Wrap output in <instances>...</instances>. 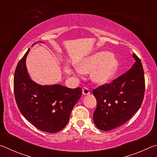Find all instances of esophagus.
<instances>
[{
	"instance_id": "esophagus-1",
	"label": "esophagus",
	"mask_w": 157,
	"mask_h": 157,
	"mask_svg": "<svg viewBox=\"0 0 157 157\" xmlns=\"http://www.w3.org/2000/svg\"><path fill=\"white\" fill-rule=\"evenodd\" d=\"M89 94H90V91L88 88H86V87H84V88L82 89V95H89Z\"/></svg>"
}]
</instances>
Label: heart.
I'll list each match as a JSON object with an SVG mask.
<instances>
[{"label": "heart", "instance_id": "1", "mask_svg": "<svg viewBox=\"0 0 157 157\" xmlns=\"http://www.w3.org/2000/svg\"><path fill=\"white\" fill-rule=\"evenodd\" d=\"M117 60L107 52H98L89 57L77 66L81 73L91 74V80L98 84L108 83L118 68Z\"/></svg>", "mask_w": 157, "mask_h": 157}]
</instances>
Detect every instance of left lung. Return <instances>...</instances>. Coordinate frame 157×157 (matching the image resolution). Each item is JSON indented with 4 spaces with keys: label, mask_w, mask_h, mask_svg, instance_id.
<instances>
[{
    "label": "left lung",
    "mask_w": 157,
    "mask_h": 157,
    "mask_svg": "<svg viewBox=\"0 0 157 157\" xmlns=\"http://www.w3.org/2000/svg\"><path fill=\"white\" fill-rule=\"evenodd\" d=\"M136 62L128 71L111 83L93 90L97 100L94 121L98 129L109 131L129 120L139 109L145 94V77L142 63L136 54Z\"/></svg>",
    "instance_id": "left-lung-1"
}]
</instances>
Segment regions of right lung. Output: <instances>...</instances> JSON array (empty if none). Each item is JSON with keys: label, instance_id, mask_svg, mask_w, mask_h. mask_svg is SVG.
Returning <instances> with one entry per match:
<instances>
[{"label": "right lung", "instance_id": "obj_1", "mask_svg": "<svg viewBox=\"0 0 157 157\" xmlns=\"http://www.w3.org/2000/svg\"><path fill=\"white\" fill-rule=\"evenodd\" d=\"M29 50L30 48L15 70L16 102L26 120L37 129L56 133L67 124L71 111L81 97L82 89H70L60 84L42 86L35 83L29 76L25 65Z\"/></svg>", "mask_w": 157, "mask_h": 157}]
</instances>
